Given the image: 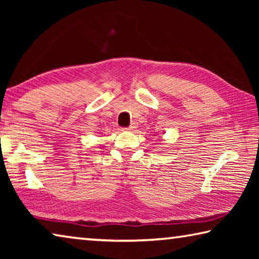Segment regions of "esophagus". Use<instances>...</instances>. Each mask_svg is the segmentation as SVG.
Wrapping results in <instances>:
<instances>
[{
    "instance_id": "1",
    "label": "esophagus",
    "mask_w": 259,
    "mask_h": 259,
    "mask_svg": "<svg viewBox=\"0 0 259 259\" xmlns=\"http://www.w3.org/2000/svg\"><path fill=\"white\" fill-rule=\"evenodd\" d=\"M136 128V126H135V124H131L130 126H129V128H125L124 130H126V131H133L134 129Z\"/></svg>"
}]
</instances>
